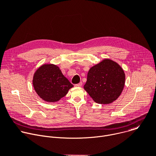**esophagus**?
Returning <instances> with one entry per match:
<instances>
[{
  "mask_svg": "<svg viewBox=\"0 0 156 156\" xmlns=\"http://www.w3.org/2000/svg\"><path fill=\"white\" fill-rule=\"evenodd\" d=\"M76 87H81L82 86V82H80V83L78 84H76L75 85Z\"/></svg>",
  "mask_w": 156,
  "mask_h": 156,
  "instance_id": "obj_1",
  "label": "esophagus"
}]
</instances>
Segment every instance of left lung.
Masks as SVG:
<instances>
[{"label":"left lung","mask_w":156,"mask_h":156,"mask_svg":"<svg viewBox=\"0 0 156 156\" xmlns=\"http://www.w3.org/2000/svg\"><path fill=\"white\" fill-rule=\"evenodd\" d=\"M124 84L123 69L115 61L106 58L89 69L84 89L94 102L108 105L117 100Z\"/></svg>","instance_id":"1"}]
</instances>
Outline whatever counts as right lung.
Returning a JSON list of instances; mask_svg holds the SVG:
<instances>
[{
    "mask_svg": "<svg viewBox=\"0 0 156 156\" xmlns=\"http://www.w3.org/2000/svg\"><path fill=\"white\" fill-rule=\"evenodd\" d=\"M32 83L37 94L50 103L58 101L73 87L60 68L53 64H44L40 66L34 75Z\"/></svg>",
    "mask_w": 156,
    "mask_h": 156,
    "instance_id": "right-lung-1",
    "label": "right lung"
}]
</instances>
